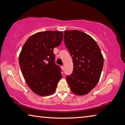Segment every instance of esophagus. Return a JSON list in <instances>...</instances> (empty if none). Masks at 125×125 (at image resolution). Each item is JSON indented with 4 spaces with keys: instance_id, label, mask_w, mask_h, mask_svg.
I'll return each instance as SVG.
<instances>
[{
    "instance_id": "34e87169",
    "label": "esophagus",
    "mask_w": 125,
    "mask_h": 125,
    "mask_svg": "<svg viewBox=\"0 0 125 125\" xmlns=\"http://www.w3.org/2000/svg\"><path fill=\"white\" fill-rule=\"evenodd\" d=\"M61 68H62V70L63 71V70H64V66H62V67H61Z\"/></svg>"
}]
</instances>
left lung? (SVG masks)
<instances>
[{
    "label": "left lung",
    "instance_id": "obj_1",
    "mask_svg": "<svg viewBox=\"0 0 125 125\" xmlns=\"http://www.w3.org/2000/svg\"><path fill=\"white\" fill-rule=\"evenodd\" d=\"M64 40L73 63V72L66 76L67 81L74 94L84 95L98 83L103 68V56L95 41L82 31H65Z\"/></svg>",
    "mask_w": 125,
    "mask_h": 125
}]
</instances>
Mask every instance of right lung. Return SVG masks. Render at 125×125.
Instances as JSON below:
<instances>
[{
    "mask_svg": "<svg viewBox=\"0 0 125 125\" xmlns=\"http://www.w3.org/2000/svg\"><path fill=\"white\" fill-rule=\"evenodd\" d=\"M61 31L36 33L25 42L19 55L21 71L27 85L41 96L53 93L62 78L61 69L54 62V48L63 40Z\"/></svg>",
    "mask_w": 125,
    "mask_h": 125,
    "instance_id": "add662e5",
    "label": "right lung"
}]
</instances>
